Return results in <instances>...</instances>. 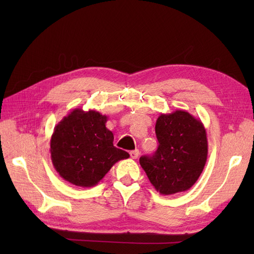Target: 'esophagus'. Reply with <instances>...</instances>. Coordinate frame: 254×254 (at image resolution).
Wrapping results in <instances>:
<instances>
[{
    "instance_id": "34e87169",
    "label": "esophagus",
    "mask_w": 254,
    "mask_h": 254,
    "mask_svg": "<svg viewBox=\"0 0 254 254\" xmlns=\"http://www.w3.org/2000/svg\"><path fill=\"white\" fill-rule=\"evenodd\" d=\"M139 155H140V151L137 150V149L130 151V157H131L132 159H137V157H139Z\"/></svg>"
}]
</instances>
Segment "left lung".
Masks as SVG:
<instances>
[{
    "mask_svg": "<svg viewBox=\"0 0 254 254\" xmlns=\"http://www.w3.org/2000/svg\"><path fill=\"white\" fill-rule=\"evenodd\" d=\"M159 147L140 164L150 183L162 195L186 191L201 175L207 157L202 122L184 110L161 113L156 123Z\"/></svg>",
    "mask_w": 254,
    "mask_h": 254,
    "instance_id": "obj_1",
    "label": "left lung"
}]
</instances>
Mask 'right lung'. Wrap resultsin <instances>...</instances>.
<instances>
[{"label": "right lung", "mask_w": 254, "mask_h": 254, "mask_svg": "<svg viewBox=\"0 0 254 254\" xmlns=\"http://www.w3.org/2000/svg\"><path fill=\"white\" fill-rule=\"evenodd\" d=\"M108 117L97 111L74 109L54 128L51 158L57 173L76 187L92 188L129 153L113 146L106 127Z\"/></svg>", "instance_id": "right-lung-1"}]
</instances>
